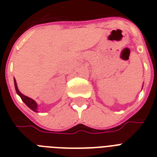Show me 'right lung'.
<instances>
[{"instance_id": "right-lung-1", "label": "right lung", "mask_w": 157, "mask_h": 157, "mask_svg": "<svg viewBox=\"0 0 157 157\" xmlns=\"http://www.w3.org/2000/svg\"><path fill=\"white\" fill-rule=\"evenodd\" d=\"M14 86H15L16 92H17V94H18V95L20 96L21 99L24 102V103H25L29 108H31V109L33 110V111L36 112V109H37V104H36V103L34 100H33L32 98H28V97H27V96L25 95H23V94H21L20 92H19L18 87H17V84H16L15 80H14Z\"/></svg>"}]
</instances>
